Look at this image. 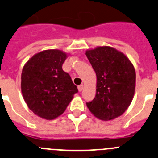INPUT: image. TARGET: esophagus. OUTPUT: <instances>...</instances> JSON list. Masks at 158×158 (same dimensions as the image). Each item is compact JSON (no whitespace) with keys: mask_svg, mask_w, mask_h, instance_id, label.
I'll return each mask as SVG.
<instances>
[{"mask_svg":"<svg viewBox=\"0 0 158 158\" xmlns=\"http://www.w3.org/2000/svg\"><path fill=\"white\" fill-rule=\"evenodd\" d=\"M83 87H84V86L82 84L79 85V86H78V89H79V91H82V89H83Z\"/></svg>","mask_w":158,"mask_h":158,"instance_id":"34e87169","label":"esophagus"}]
</instances>
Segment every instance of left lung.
I'll list each match as a JSON object with an SVG mask.
<instances>
[{"mask_svg": "<svg viewBox=\"0 0 158 158\" xmlns=\"http://www.w3.org/2000/svg\"><path fill=\"white\" fill-rule=\"evenodd\" d=\"M86 55L97 76L96 95L86 106L100 120L119 117L127 110L134 97V66L123 52L110 46L87 49Z\"/></svg>", "mask_w": 158, "mask_h": 158, "instance_id": "1", "label": "left lung"}]
</instances>
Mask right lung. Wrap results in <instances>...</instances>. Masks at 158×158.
Returning a JSON list of instances; mask_svg holds the SVG:
<instances>
[{
	"label": "right lung",
	"mask_w": 158,
	"mask_h": 158,
	"mask_svg": "<svg viewBox=\"0 0 158 158\" xmlns=\"http://www.w3.org/2000/svg\"><path fill=\"white\" fill-rule=\"evenodd\" d=\"M68 53L47 49L34 55L23 66L21 91L28 108L45 120L62 115L78 92L69 73L62 65Z\"/></svg>",
	"instance_id": "obj_1"
}]
</instances>
